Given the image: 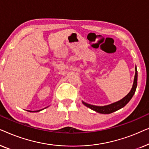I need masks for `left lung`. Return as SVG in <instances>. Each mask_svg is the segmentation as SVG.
<instances>
[{"instance_id": "8db88e82", "label": "left lung", "mask_w": 149, "mask_h": 149, "mask_svg": "<svg viewBox=\"0 0 149 149\" xmlns=\"http://www.w3.org/2000/svg\"><path fill=\"white\" fill-rule=\"evenodd\" d=\"M135 76H134V83L133 85H132V87L131 90L129 93H127V95H125L123 98H122L120 100L115 102L112 103L111 104L106 105V106H95L92 104H87L85 102L82 101V102L85 106H86L87 107L89 108L93 111L98 113L101 114H110L113 113V112H115L118 111V110L121 109V108L125 107V106L129 102L130 100L132 99V97H133L134 93H135L136 87H137V81H138V71H137V68H136V66L135 67Z\"/></svg>"}]
</instances>
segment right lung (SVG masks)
<instances>
[{"instance_id": "right-lung-1", "label": "right lung", "mask_w": 149, "mask_h": 149, "mask_svg": "<svg viewBox=\"0 0 149 149\" xmlns=\"http://www.w3.org/2000/svg\"><path fill=\"white\" fill-rule=\"evenodd\" d=\"M47 107H46V108H47ZM46 108H45V109H46ZM43 109H41V110H39V111H28L29 112H39V111H42V110H43Z\"/></svg>"}]
</instances>
